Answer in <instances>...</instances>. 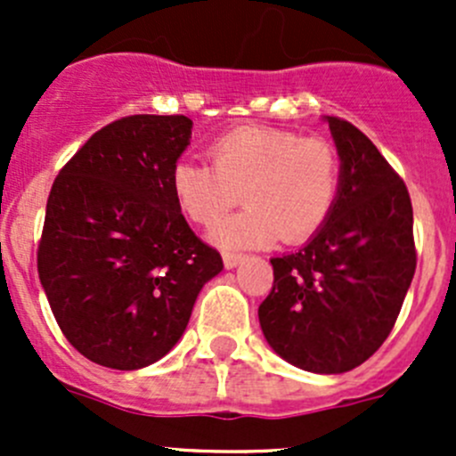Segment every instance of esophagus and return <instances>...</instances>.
I'll use <instances>...</instances> for the list:
<instances>
[{
    "instance_id": "esophagus-1",
    "label": "esophagus",
    "mask_w": 456,
    "mask_h": 456,
    "mask_svg": "<svg viewBox=\"0 0 456 456\" xmlns=\"http://www.w3.org/2000/svg\"><path fill=\"white\" fill-rule=\"evenodd\" d=\"M245 260V256L242 254H223V262H224V266H227V269H233V266H238L240 265V262Z\"/></svg>"
}]
</instances>
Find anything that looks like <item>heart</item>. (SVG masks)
Instances as JSON below:
<instances>
[{
	"mask_svg": "<svg viewBox=\"0 0 456 456\" xmlns=\"http://www.w3.org/2000/svg\"><path fill=\"white\" fill-rule=\"evenodd\" d=\"M211 165L183 159L172 194L194 224L214 227L240 199L247 209L211 238L224 249L300 245L326 224L339 190V156L329 141L275 127H238L209 147Z\"/></svg>",
	"mask_w": 456,
	"mask_h": 456,
	"instance_id": "1",
	"label": "heart"
}]
</instances>
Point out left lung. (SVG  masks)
I'll return each instance as SVG.
<instances>
[{"label":"left lung","instance_id":"obj_1","mask_svg":"<svg viewBox=\"0 0 456 456\" xmlns=\"http://www.w3.org/2000/svg\"><path fill=\"white\" fill-rule=\"evenodd\" d=\"M339 190L324 227L296 254L271 257L257 309L269 346L302 370H353L384 344L417 266L406 183L353 123L326 117Z\"/></svg>","mask_w":456,"mask_h":456}]
</instances>
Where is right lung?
I'll use <instances>...</instances> for the list:
<instances>
[{"label": "right lung", "instance_id": "obj_1", "mask_svg": "<svg viewBox=\"0 0 456 456\" xmlns=\"http://www.w3.org/2000/svg\"><path fill=\"white\" fill-rule=\"evenodd\" d=\"M191 126L183 114L118 118L54 178L37 271L61 333L94 364L136 370L167 355L223 271L172 194Z\"/></svg>", "mask_w": 456, "mask_h": 456}]
</instances>
